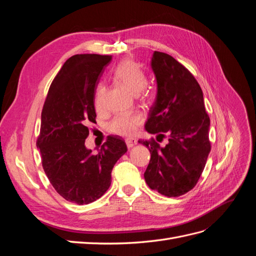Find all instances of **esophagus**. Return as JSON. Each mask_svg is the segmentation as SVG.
<instances>
[{"mask_svg":"<svg viewBox=\"0 0 256 256\" xmlns=\"http://www.w3.org/2000/svg\"><path fill=\"white\" fill-rule=\"evenodd\" d=\"M138 141L136 138H126V145L128 148H131V147H134V145H136Z\"/></svg>","mask_w":256,"mask_h":256,"instance_id":"obj_1","label":"esophagus"}]
</instances>
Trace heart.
<instances>
[{
  "instance_id": "heart-1",
  "label": "heart",
  "mask_w": 256,
  "mask_h": 256,
  "mask_svg": "<svg viewBox=\"0 0 256 256\" xmlns=\"http://www.w3.org/2000/svg\"><path fill=\"white\" fill-rule=\"evenodd\" d=\"M113 76L116 81L122 84L132 94H140L147 84V76L143 69L132 60H124L116 65L113 70ZM104 85L98 84L95 90L94 104L97 111H102L104 108ZM148 94H145L147 97ZM144 122V116L140 112L124 113L116 115L109 124V130L112 134L122 136H131Z\"/></svg>"
}]
</instances>
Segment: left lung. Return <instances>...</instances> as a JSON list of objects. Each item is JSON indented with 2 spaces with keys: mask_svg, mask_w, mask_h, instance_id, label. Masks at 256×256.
<instances>
[{
  "mask_svg": "<svg viewBox=\"0 0 256 256\" xmlns=\"http://www.w3.org/2000/svg\"><path fill=\"white\" fill-rule=\"evenodd\" d=\"M152 68L157 79V99L145 124L152 138L138 141L148 147L150 164L146 184L168 198L180 196L196 187L203 173L209 152L210 120L204 106L203 92L193 74L166 53L154 51Z\"/></svg>",
  "mask_w": 256,
  "mask_h": 256,
  "instance_id": "8db88e82",
  "label": "left lung"
}]
</instances>
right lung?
<instances>
[{
	"instance_id": "right-lung-1",
	"label": "right lung",
	"mask_w": 256,
	"mask_h": 256,
	"mask_svg": "<svg viewBox=\"0 0 256 256\" xmlns=\"http://www.w3.org/2000/svg\"><path fill=\"white\" fill-rule=\"evenodd\" d=\"M112 56L76 54L53 79L42 111L40 147L44 171L68 202H94L109 189L114 164L127 152L118 136L106 138L98 154L85 147L88 125L96 122L95 90Z\"/></svg>"
}]
</instances>
